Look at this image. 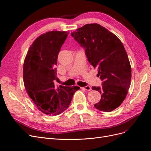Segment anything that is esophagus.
Wrapping results in <instances>:
<instances>
[{
    "label": "esophagus",
    "instance_id": "34e87169",
    "mask_svg": "<svg viewBox=\"0 0 151 151\" xmlns=\"http://www.w3.org/2000/svg\"><path fill=\"white\" fill-rule=\"evenodd\" d=\"M81 88L83 89V90H87V91H91V88L90 86H84V87H82Z\"/></svg>",
    "mask_w": 151,
    "mask_h": 151
}]
</instances>
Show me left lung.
I'll list each match as a JSON object with an SVG mask.
<instances>
[{
  "mask_svg": "<svg viewBox=\"0 0 151 151\" xmlns=\"http://www.w3.org/2000/svg\"><path fill=\"white\" fill-rule=\"evenodd\" d=\"M71 36L85 49L90 65L98 68L101 87H92L101 94L95 107L109 112L122 103L131 81V66L122 42L114 34L99 24H88L71 32Z\"/></svg>",
  "mask_w": 151,
  "mask_h": 151,
  "instance_id": "1",
  "label": "left lung"
}]
</instances>
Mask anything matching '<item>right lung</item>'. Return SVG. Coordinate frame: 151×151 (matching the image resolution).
Instances as JSON below:
<instances>
[{
  "instance_id": "obj_1",
  "label": "right lung",
  "mask_w": 151,
  "mask_h": 151,
  "mask_svg": "<svg viewBox=\"0 0 151 151\" xmlns=\"http://www.w3.org/2000/svg\"><path fill=\"white\" fill-rule=\"evenodd\" d=\"M69 32L50 31L37 37L29 49L23 66L24 86L38 110L49 115L68 107L77 86L55 85L58 55Z\"/></svg>"
}]
</instances>
